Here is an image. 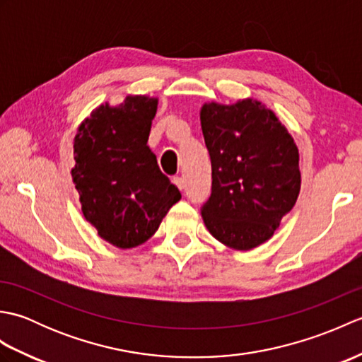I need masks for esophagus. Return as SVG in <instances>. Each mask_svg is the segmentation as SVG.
<instances>
[{"label": "esophagus", "mask_w": 362, "mask_h": 362, "mask_svg": "<svg viewBox=\"0 0 362 362\" xmlns=\"http://www.w3.org/2000/svg\"><path fill=\"white\" fill-rule=\"evenodd\" d=\"M173 182H174V185L179 188V189H183V187H185V182H183L182 177H174Z\"/></svg>", "instance_id": "esophagus-1"}]
</instances>
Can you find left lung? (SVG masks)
<instances>
[{
    "label": "left lung",
    "mask_w": 362,
    "mask_h": 362,
    "mask_svg": "<svg viewBox=\"0 0 362 362\" xmlns=\"http://www.w3.org/2000/svg\"><path fill=\"white\" fill-rule=\"evenodd\" d=\"M211 160V196L202 205L209 232L236 250L266 243L300 193L298 149L272 110L252 99L201 110Z\"/></svg>",
    "instance_id": "8db88e82"
}]
</instances>
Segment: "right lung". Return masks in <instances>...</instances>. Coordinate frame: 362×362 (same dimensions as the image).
<instances>
[{
    "instance_id": "1",
    "label": "right lung",
    "mask_w": 362,
    "mask_h": 362,
    "mask_svg": "<svg viewBox=\"0 0 362 362\" xmlns=\"http://www.w3.org/2000/svg\"><path fill=\"white\" fill-rule=\"evenodd\" d=\"M156 113L157 99L127 96L98 107L74 138L71 175L83 216L119 249L148 241L182 197L148 146Z\"/></svg>"
}]
</instances>
